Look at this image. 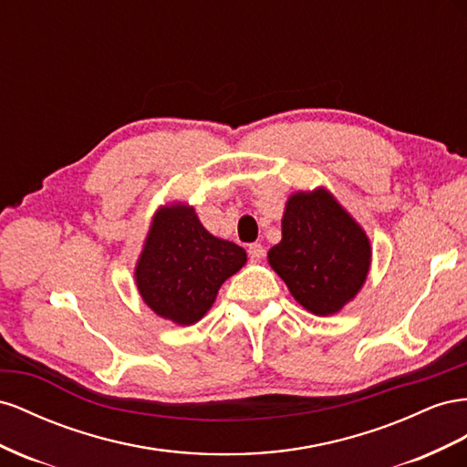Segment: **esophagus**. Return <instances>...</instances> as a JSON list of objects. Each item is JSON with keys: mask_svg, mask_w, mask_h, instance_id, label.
<instances>
[{"mask_svg": "<svg viewBox=\"0 0 467 467\" xmlns=\"http://www.w3.org/2000/svg\"><path fill=\"white\" fill-rule=\"evenodd\" d=\"M248 254H250V260H252V262H260V260L264 258V246L258 244V243L250 244V246H248Z\"/></svg>", "mask_w": 467, "mask_h": 467, "instance_id": "esophagus-1", "label": "esophagus"}]
</instances>
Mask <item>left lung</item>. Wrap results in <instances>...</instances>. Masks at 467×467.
Instances as JSON below:
<instances>
[{
	"label": "left lung",
	"instance_id": "obj_1",
	"mask_svg": "<svg viewBox=\"0 0 467 467\" xmlns=\"http://www.w3.org/2000/svg\"><path fill=\"white\" fill-rule=\"evenodd\" d=\"M291 296L317 317L338 313L362 289L371 262L369 238L330 192L293 193L282 241L268 252Z\"/></svg>",
	"mask_w": 467,
	"mask_h": 467
}]
</instances>
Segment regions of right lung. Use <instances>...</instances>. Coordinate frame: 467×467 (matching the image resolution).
Instances as JSON below:
<instances>
[{
	"mask_svg": "<svg viewBox=\"0 0 467 467\" xmlns=\"http://www.w3.org/2000/svg\"><path fill=\"white\" fill-rule=\"evenodd\" d=\"M244 264V248L205 231L193 207L171 203L154 213L135 282L158 317L190 327L211 309L224 279Z\"/></svg>",
	"mask_w": 467,
	"mask_h": 467,
	"instance_id": "add662e5",
	"label": "right lung"
}]
</instances>
